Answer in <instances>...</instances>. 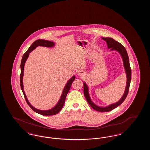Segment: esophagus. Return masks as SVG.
I'll return each mask as SVG.
<instances>
[{
	"label": "esophagus",
	"instance_id": "obj_1",
	"mask_svg": "<svg viewBox=\"0 0 150 150\" xmlns=\"http://www.w3.org/2000/svg\"><path fill=\"white\" fill-rule=\"evenodd\" d=\"M78 75L79 76H84V73L83 72V71H78Z\"/></svg>",
	"mask_w": 150,
	"mask_h": 150
}]
</instances>
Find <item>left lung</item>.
Returning <instances> with one entry per match:
<instances>
[{
	"label": "left lung",
	"instance_id": "8db88e82",
	"mask_svg": "<svg viewBox=\"0 0 150 150\" xmlns=\"http://www.w3.org/2000/svg\"><path fill=\"white\" fill-rule=\"evenodd\" d=\"M102 39L104 40H105L107 43V48L108 49H110V51L112 50H115L119 53L120 54L122 61H123V65L125 69V71L126 73L127 76V84L125 89L124 91V94L121 97V98L119 101L115 103H112L108 106H105V107H100L97 105H96L91 99L89 92V87L88 85L86 83V82L83 83L84 85V94L86 97V100H87L88 103L89 104V105L93 108L94 110L100 111V112H107L110 111L115 108L119 106L120 105L121 103L124 102V100H125L129 89V86L130 84L131 81V77H132V71L130 67V64H129V60L128 55L127 53V52L125 50V48L122 46L121 44L119 43L118 42L115 40L114 39L111 38H102Z\"/></svg>",
	"mask_w": 150,
	"mask_h": 150
}]
</instances>
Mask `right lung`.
I'll return each mask as SVG.
<instances>
[{
  "label": "right lung",
  "mask_w": 150,
  "mask_h": 150,
  "mask_svg": "<svg viewBox=\"0 0 150 150\" xmlns=\"http://www.w3.org/2000/svg\"><path fill=\"white\" fill-rule=\"evenodd\" d=\"M55 44L54 42L48 41V40H44V39H38L37 40L35 41L34 43L31 44V45L30 47L28 50H27L25 54L23 55L22 58L21 63V75H20V86L21 88L22 91L23 92V94L24 95L25 98L26 100V101L27 102V103L28 104L30 108L34 111L35 112L39 114L42 115L44 116H49V115H53L57 114V113H58L62 109V108L64 106V101L66 97V96L67 94V93L69 92L70 87L71 86L72 83L74 81V80L75 79V75L72 76L71 79H70L67 82L66 86H64V89L62 91V94L61 96V97L59 98V100H58V102H57V104L52 108H50V110H39L37 109L34 107H33L30 103L29 102V100H28V98L25 94V93L24 92L23 90V72H24V66L25 62L26 61V60L28 59V57H29V54L30 52H31L34 50H35L36 48L38 46H42V47H49V48H52L54 46Z\"/></svg>",
  "instance_id": "add662e5"
}]
</instances>
